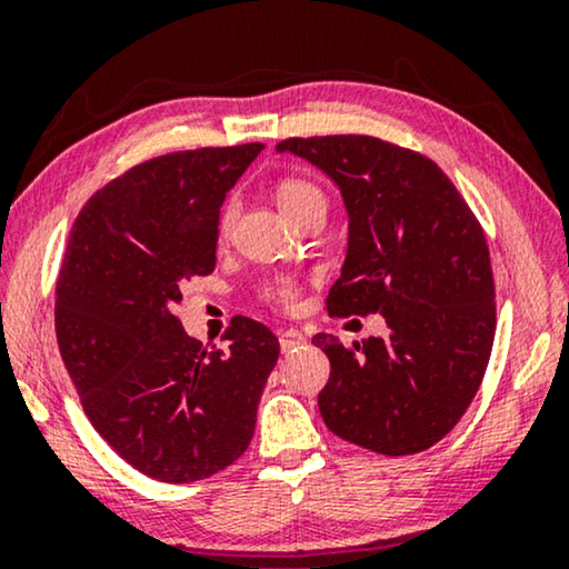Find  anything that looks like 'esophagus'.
Returning <instances> with one entry per match:
<instances>
[{
    "instance_id": "34e87169",
    "label": "esophagus",
    "mask_w": 569,
    "mask_h": 569,
    "mask_svg": "<svg viewBox=\"0 0 569 569\" xmlns=\"http://www.w3.org/2000/svg\"><path fill=\"white\" fill-rule=\"evenodd\" d=\"M306 345V337L298 329H279V347H282L284 355L295 352V349Z\"/></svg>"
}]
</instances>
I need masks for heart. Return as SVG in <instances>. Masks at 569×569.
I'll return each instance as SVG.
<instances>
[{
  "label": "heart",
  "mask_w": 569,
  "mask_h": 569,
  "mask_svg": "<svg viewBox=\"0 0 569 569\" xmlns=\"http://www.w3.org/2000/svg\"><path fill=\"white\" fill-rule=\"evenodd\" d=\"M274 199H277V207L282 209V214L287 217V220H292L295 214H300L302 209H308V207H326L323 191L318 189L316 183L306 181V178H284V181H279L277 189H274ZM232 214H236V209H232V207H228L222 212V220H220L222 232L230 230ZM271 298L284 302V306H292V302H295L292 284L290 282H279L274 290H271Z\"/></svg>",
  "instance_id": "b5f03b06"
}]
</instances>
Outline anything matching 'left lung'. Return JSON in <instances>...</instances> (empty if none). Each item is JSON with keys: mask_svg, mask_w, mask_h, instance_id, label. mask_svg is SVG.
I'll list each match as a JSON object with an SVG mask.
<instances>
[{"mask_svg": "<svg viewBox=\"0 0 569 569\" xmlns=\"http://www.w3.org/2000/svg\"><path fill=\"white\" fill-rule=\"evenodd\" d=\"M337 186L347 256L331 316L380 313L386 337L316 333L331 362L318 393L326 427L383 456L427 450L453 430L479 391L495 339V279L477 217L425 154L376 137L284 139Z\"/></svg>", "mask_w": 569, "mask_h": 569, "instance_id": "1", "label": "left lung"}]
</instances>
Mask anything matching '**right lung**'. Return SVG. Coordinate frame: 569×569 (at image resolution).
I'll return each mask as SVG.
<instances>
[{
  "label": "right lung",
  "instance_id": "1",
  "mask_svg": "<svg viewBox=\"0 0 569 569\" xmlns=\"http://www.w3.org/2000/svg\"><path fill=\"white\" fill-rule=\"evenodd\" d=\"M263 144L147 160L103 186L74 220L57 282V341L92 427L166 485L228 469L253 438L279 341L232 318L224 349L173 316L181 284L217 263L224 197Z\"/></svg>",
  "mask_w": 569,
  "mask_h": 569
}]
</instances>
